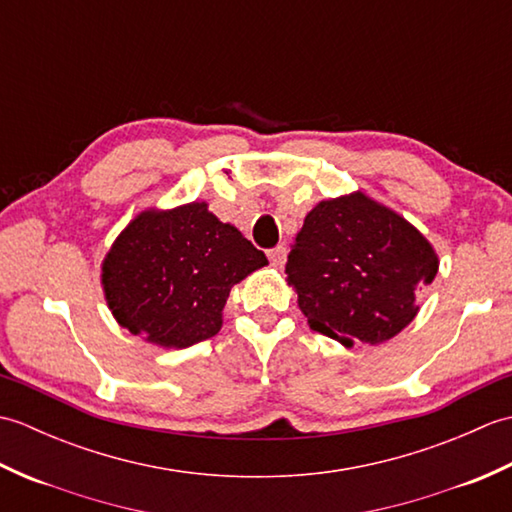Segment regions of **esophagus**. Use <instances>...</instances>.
I'll return each instance as SVG.
<instances>
[{
  "label": "esophagus",
  "mask_w": 512,
  "mask_h": 512,
  "mask_svg": "<svg viewBox=\"0 0 512 512\" xmlns=\"http://www.w3.org/2000/svg\"><path fill=\"white\" fill-rule=\"evenodd\" d=\"M286 257H288V248L286 246H277L273 250H268V259H270V264H273L275 268H284Z\"/></svg>",
  "instance_id": "obj_1"
}]
</instances>
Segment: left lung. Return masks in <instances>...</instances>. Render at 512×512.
<instances>
[{"instance_id":"obj_1","label":"left lung","mask_w":512,"mask_h":512,"mask_svg":"<svg viewBox=\"0 0 512 512\" xmlns=\"http://www.w3.org/2000/svg\"><path fill=\"white\" fill-rule=\"evenodd\" d=\"M429 239L356 191L323 200L292 242L286 275L310 330L345 347L378 345L418 314L416 295L438 275Z\"/></svg>"}]
</instances>
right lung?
I'll list each match as a JSON object with an SVG mask.
<instances>
[{
	"mask_svg": "<svg viewBox=\"0 0 512 512\" xmlns=\"http://www.w3.org/2000/svg\"><path fill=\"white\" fill-rule=\"evenodd\" d=\"M268 264L206 202L138 213L116 237L101 284L118 325L160 347H189L222 328L228 292Z\"/></svg>",
	"mask_w": 512,
	"mask_h": 512,
	"instance_id": "obj_1",
	"label": "right lung"
}]
</instances>
